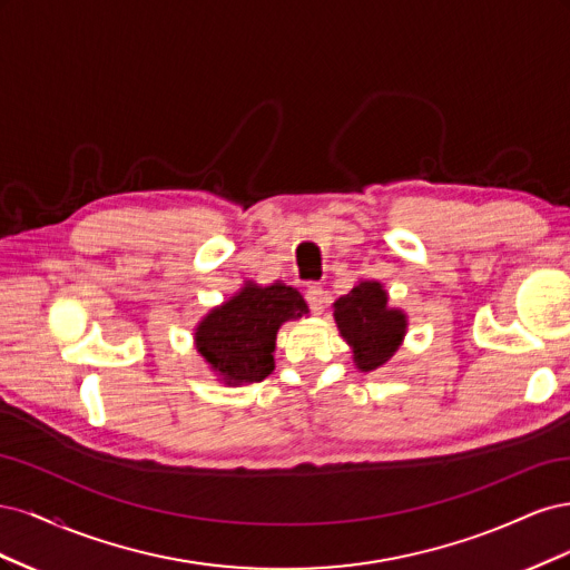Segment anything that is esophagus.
Returning <instances> with one entry per match:
<instances>
[{
	"label": "esophagus",
	"mask_w": 570,
	"mask_h": 570,
	"mask_svg": "<svg viewBox=\"0 0 570 570\" xmlns=\"http://www.w3.org/2000/svg\"><path fill=\"white\" fill-rule=\"evenodd\" d=\"M304 297H306V304H308V308H312L314 314H321L323 312V306H325V289H323V285L321 283H312L306 287V292H304Z\"/></svg>",
	"instance_id": "1"
}]
</instances>
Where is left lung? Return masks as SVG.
<instances>
[{"label":"left lung","mask_w":570,"mask_h":570,"mask_svg":"<svg viewBox=\"0 0 570 570\" xmlns=\"http://www.w3.org/2000/svg\"><path fill=\"white\" fill-rule=\"evenodd\" d=\"M335 321L342 337L352 344L361 371H375L396 352L406 331V318L387 308L381 283L364 281L335 302Z\"/></svg>","instance_id":"1"}]
</instances>
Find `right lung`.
Here are the masks:
<instances>
[{"label": "right lung", "mask_w": 570, "mask_h": 570, "mask_svg": "<svg viewBox=\"0 0 570 570\" xmlns=\"http://www.w3.org/2000/svg\"><path fill=\"white\" fill-rule=\"evenodd\" d=\"M306 312L308 306L295 287L247 285L199 323L197 350L228 385L262 383L273 371L278 327Z\"/></svg>", "instance_id": "right-lung-1"}]
</instances>
